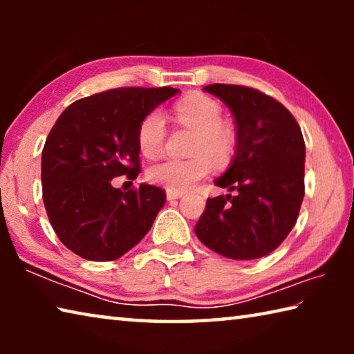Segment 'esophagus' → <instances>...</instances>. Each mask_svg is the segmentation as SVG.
I'll list each match as a JSON object with an SVG mask.
<instances>
[{
    "mask_svg": "<svg viewBox=\"0 0 354 354\" xmlns=\"http://www.w3.org/2000/svg\"><path fill=\"white\" fill-rule=\"evenodd\" d=\"M184 196V192H175V190H167V200L171 201V200H178V198H183Z\"/></svg>",
    "mask_w": 354,
    "mask_h": 354,
    "instance_id": "obj_1",
    "label": "esophagus"
}]
</instances>
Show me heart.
<instances>
[{
  "label": "heart",
  "instance_id": "b5f03b06",
  "mask_svg": "<svg viewBox=\"0 0 354 354\" xmlns=\"http://www.w3.org/2000/svg\"><path fill=\"white\" fill-rule=\"evenodd\" d=\"M178 122L196 131L192 159H167L153 165L147 176L153 184L175 192L189 190L205 178L211 164H223L234 148V136L223 124V111L220 104L205 95H192L175 106ZM139 147L147 158H158L164 149L165 120L159 112H151L139 127Z\"/></svg>",
  "mask_w": 354,
  "mask_h": 354
}]
</instances>
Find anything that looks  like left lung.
Segmentation results:
<instances>
[{"instance_id": "8db88e82", "label": "left lung", "mask_w": 354, "mask_h": 354, "mask_svg": "<svg viewBox=\"0 0 354 354\" xmlns=\"http://www.w3.org/2000/svg\"><path fill=\"white\" fill-rule=\"evenodd\" d=\"M203 91L234 115L236 154L214 184L236 195L207 198L195 234L230 259H259L277 250L297 223L306 158L301 129L283 104L256 88L211 84Z\"/></svg>"}]
</instances>
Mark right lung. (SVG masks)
<instances>
[{"instance_id": "obj_1", "label": "right lung", "mask_w": 354, "mask_h": 354, "mask_svg": "<svg viewBox=\"0 0 354 354\" xmlns=\"http://www.w3.org/2000/svg\"><path fill=\"white\" fill-rule=\"evenodd\" d=\"M178 88L122 87L75 101L41 151L44 203L53 230L87 261H113L136 247L165 205L149 184L122 192L112 179L140 171L139 127Z\"/></svg>"}]
</instances>
